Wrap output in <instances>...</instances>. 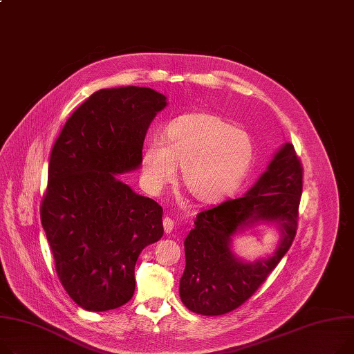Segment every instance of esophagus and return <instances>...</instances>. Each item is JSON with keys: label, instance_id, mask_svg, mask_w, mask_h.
Here are the masks:
<instances>
[{"label": "esophagus", "instance_id": "obj_1", "mask_svg": "<svg viewBox=\"0 0 354 354\" xmlns=\"http://www.w3.org/2000/svg\"><path fill=\"white\" fill-rule=\"evenodd\" d=\"M174 226H175V222L171 219V218H163V230L165 233H171L174 230Z\"/></svg>", "mask_w": 354, "mask_h": 354}]
</instances>
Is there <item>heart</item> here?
<instances>
[{
  "mask_svg": "<svg viewBox=\"0 0 354 354\" xmlns=\"http://www.w3.org/2000/svg\"><path fill=\"white\" fill-rule=\"evenodd\" d=\"M256 149L252 136L218 115L178 116L163 131L162 144L151 142L140 158L142 182L159 194L175 178L196 202L216 203L236 192L249 176Z\"/></svg>",
  "mask_w": 354,
  "mask_h": 354,
  "instance_id": "obj_1",
  "label": "heart"
}]
</instances>
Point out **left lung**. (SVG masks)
<instances>
[{"mask_svg": "<svg viewBox=\"0 0 354 354\" xmlns=\"http://www.w3.org/2000/svg\"><path fill=\"white\" fill-rule=\"evenodd\" d=\"M303 168L292 144L280 147L250 189L196 216L185 239L182 303L194 313L219 316L245 303L277 266L295 239ZM259 223L274 224L281 241L268 258L246 263L231 250L232 238Z\"/></svg>", "mask_w": 354, "mask_h": 354, "instance_id": "left-lung-1", "label": "left lung"}]
</instances>
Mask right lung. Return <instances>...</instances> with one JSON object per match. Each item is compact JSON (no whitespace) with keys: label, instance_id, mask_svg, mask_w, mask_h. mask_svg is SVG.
<instances>
[{"label":"right lung","instance_id":"1","mask_svg":"<svg viewBox=\"0 0 354 354\" xmlns=\"http://www.w3.org/2000/svg\"><path fill=\"white\" fill-rule=\"evenodd\" d=\"M167 105L145 86L100 89L54 144L41 222L64 289L88 312L131 300L138 256L163 234L162 207L118 175L140 167L147 131Z\"/></svg>","mask_w":354,"mask_h":354}]
</instances>
